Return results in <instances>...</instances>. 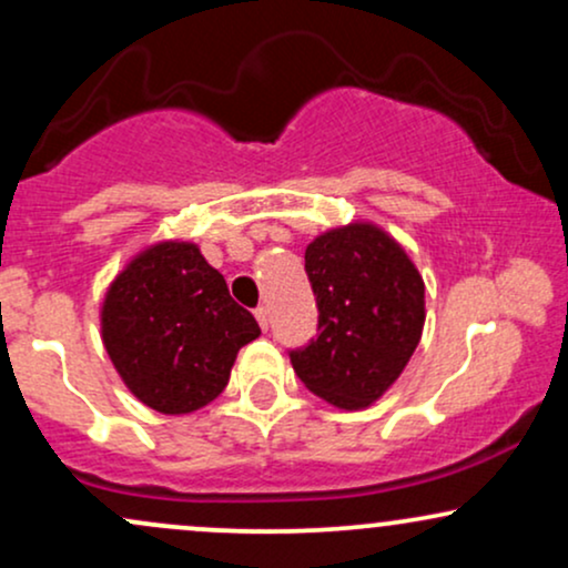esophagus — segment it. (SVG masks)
I'll return each instance as SVG.
<instances>
[{
    "mask_svg": "<svg viewBox=\"0 0 568 568\" xmlns=\"http://www.w3.org/2000/svg\"><path fill=\"white\" fill-rule=\"evenodd\" d=\"M256 321H258V325H262L264 331L270 328V310H266V306H258V310H256Z\"/></svg>",
    "mask_w": 568,
    "mask_h": 568,
    "instance_id": "esophagus-1",
    "label": "esophagus"
}]
</instances>
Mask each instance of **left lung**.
<instances>
[{
  "mask_svg": "<svg viewBox=\"0 0 568 568\" xmlns=\"http://www.w3.org/2000/svg\"><path fill=\"white\" fill-rule=\"evenodd\" d=\"M317 336L291 352L306 389L344 410L368 408L408 366L425 328V280L371 221L317 234L304 253Z\"/></svg>",
  "mask_w": 568,
  "mask_h": 568,
  "instance_id": "left-lung-1",
  "label": "left lung"
}]
</instances>
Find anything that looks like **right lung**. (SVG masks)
<instances>
[{
    "label": "right lung",
    "mask_w": 568,
    "mask_h": 568,
    "mask_svg": "<svg viewBox=\"0 0 568 568\" xmlns=\"http://www.w3.org/2000/svg\"><path fill=\"white\" fill-rule=\"evenodd\" d=\"M262 328L194 243L165 240L128 262L101 306V338L143 406L192 414L224 393L240 347Z\"/></svg>",
    "instance_id": "add662e5"
}]
</instances>
